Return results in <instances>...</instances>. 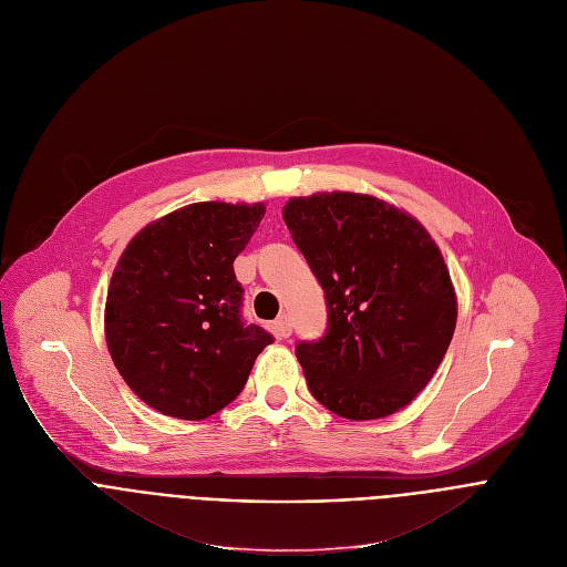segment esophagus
Returning <instances> with one entry per match:
<instances>
[{
	"instance_id": "1",
	"label": "esophagus",
	"mask_w": 567,
	"mask_h": 567,
	"mask_svg": "<svg viewBox=\"0 0 567 567\" xmlns=\"http://www.w3.org/2000/svg\"><path fill=\"white\" fill-rule=\"evenodd\" d=\"M271 330H274V334L280 337V339L289 337V334H291V321H289V317H287V315L278 317V319L271 323Z\"/></svg>"
}]
</instances>
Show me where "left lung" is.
<instances>
[{
  "label": "left lung",
  "instance_id": "obj_1",
  "mask_svg": "<svg viewBox=\"0 0 567 567\" xmlns=\"http://www.w3.org/2000/svg\"><path fill=\"white\" fill-rule=\"evenodd\" d=\"M282 218L323 287L328 332L296 358L315 399L344 420H383L437 371L458 319L444 257L424 225L367 194L289 198Z\"/></svg>",
  "mask_w": 567,
  "mask_h": 567
}]
</instances>
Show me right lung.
I'll list each match as a JSON object with an SVG mask.
<instances>
[{
  "label": "right lung",
  "mask_w": 567,
  "mask_h": 567,
  "mask_svg": "<svg viewBox=\"0 0 567 567\" xmlns=\"http://www.w3.org/2000/svg\"><path fill=\"white\" fill-rule=\"evenodd\" d=\"M264 203H194L132 237L113 269L104 337L130 390L175 420L198 422L239 396L274 337L239 317L235 259Z\"/></svg>",
  "instance_id": "obj_1"
}]
</instances>
